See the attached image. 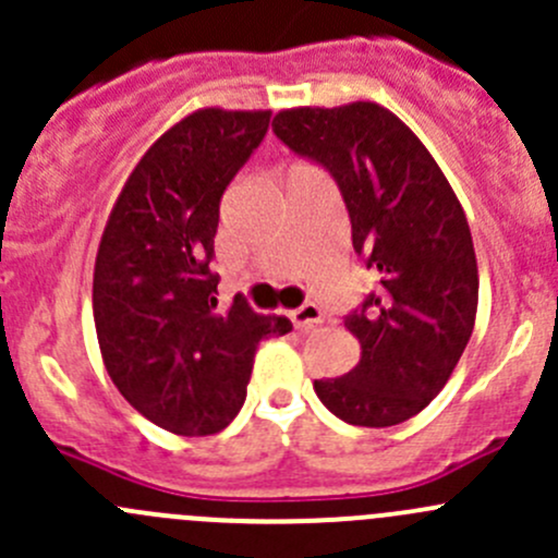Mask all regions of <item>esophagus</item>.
<instances>
[{
  "mask_svg": "<svg viewBox=\"0 0 558 558\" xmlns=\"http://www.w3.org/2000/svg\"><path fill=\"white\" fill-rule=\"evenodd\" d=\"M291 320H294L296 329H311L315 324H324V311H320L315 302H307V305L296 307V311H291Z\"/></svg>",
  "mask_w": 558,
  "mask_h": 558,
  "instance_id": "34e87169",
  "label": "esophagus"
}]
</instances>
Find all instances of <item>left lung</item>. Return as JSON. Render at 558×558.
<instances>
[{
    "label": "left lung",
    "instance_id": "left-lung-1",
    "mask_svg": "<svg viewBox=\"0 0 558 558\" xmlns=\"http://www.w3.org/2000/svg\"><path fill=\"white\" fill-rule=\"evenodd\" d=\"M272 132L340 185L353 251L378 291L345 329L356 367L315 380L320 402L353 426H393L426 408L453 375L477 313V262L461 202L408 123L378 102L291 107Z\"/></svg>",
    "mask_w": 558,
    "mask_h": 558
}]
</instances>
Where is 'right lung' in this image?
Instances as JSON below:
<instances>
[{
    "instance_id": "obj_1",
    "label": "right lung",
    "mask_w": 558,
    "mask_h": 558,
    "mask_svg": "<svg viewBox=\"0 0 558 558\" xmlns=\"http://www.w3.org/2000/svg\"><path fill=\"white\" fill-rule=\"evenodd\" d=\"M269 110L202 107L172 123L123 183L94 264V324L129 404L183 437L216 435L245 402L264 337L291 331L234 296L218 311L213 238L229 180L264 140Z\"/></svg>"
}]
</instances>
